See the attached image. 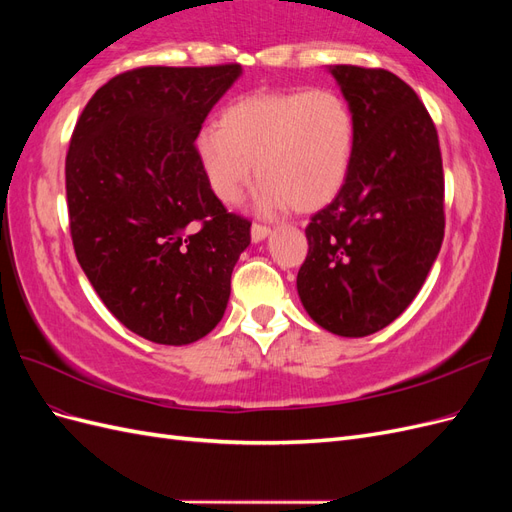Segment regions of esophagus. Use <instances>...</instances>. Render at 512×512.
Instances as JSON below:
<instances>
[{"instance_id":"34e87169","label":"esophagus","mask_w":512,"mask_h":512,"mask_svg":"<svg viewBox=\"0 0 512 512\" xmlns=\"http://www.w3.org/2000/svg\"><path fill=\"white\" fill-rule=\"evenodd\" d=\"M269 232H271V228H269V226H262V224H252V241H254V243L265 241V239L269 237Z\"/></svg>"}]
</instances>
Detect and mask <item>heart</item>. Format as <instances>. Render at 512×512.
I'll return each instance as SVG.
<instances>
[{"label":"heart","instance_id":"b5f03b06","mask_svg":"<svg viewBox=\"0 0 512 512\" xmlns=\"http://www.w3.org/2000/svg\"><path fill=\"white\" fill-rule=\"evenodd\" d=\"M354 136L352 108L337 91H269L232 102L220 126L198 132L194 151L224 205L239 203L256 162L260 213L316 211L342 190Z\"/></svg>","mask_w":512,"mask_h":512}]
</instances>
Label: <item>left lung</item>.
<instances>
[{"instance_id": "obj_1", "label": "left lung", "mask_w": 512, "mask_h": 512, "mask_svg": "<svg viewBox=\"0 0 512 512\" xmlns=\"http://www.w3.org/2000/svg\"><path fill=\"white\" fill-rule=\"evenodd\" d=\"M352 108L354 151L333 203L309 226L299 299L316 324L365 337L391 324L425 284L444 239L436 126L389 70L331 66Z\"/></svg>"}]
</instances>
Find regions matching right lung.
Instances as JSON below:
<instances>
[{
	"label": "right lung",
	"mask_w": 512,
	"mask_h": 512,
	"mask_svg": "<svg viewBox=\"0 0 512 512\" xmlns=\"http://www.w3.org/2000/svg\"><path fill=\"white\" fill-rule=\"evenodd\" d=\"M239 64L123 72L87 102L66 158L76 260L123 327L185 346L226 312L250 222L209 190L194 141Z\"/></svg>",
	"instance_id": "obj_1"
}]
</instances>
